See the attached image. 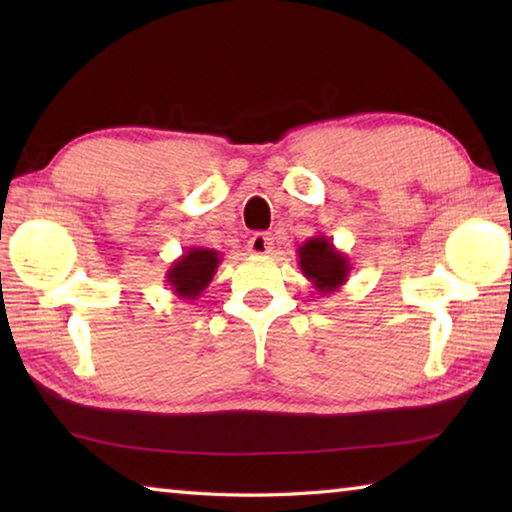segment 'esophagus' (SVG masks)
<instances>
[{"label": "esophagus", "mask_w": 512, "mask_h": 512, "mask_svg": "<svg viewBox=\"0 0 512 512\" xmlns=\"http://www.w3.org/2000/svg\"><path fill=\"white\" fill-rule=\"evenodd\" d=\"M248 250L253 255H257V257L268 255L273 250V239L268 237V235H264V232H257V235H253V237L248 239Z\"/></svg>", "instance_id": "obj_1"}]
</instances>
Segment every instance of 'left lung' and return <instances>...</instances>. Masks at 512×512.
<instances>
[{
  "mask_svg": "<svg viewBox=\"0 0 512 512\" xmlns=\"http://www.w3.org/2000/svg\"><path fill=\"white\" fill-rule=\"evenodd\" d=\"M298 266L302 275L314 284V289L323 296L339 291L348 282L352 264L350 257L341 253L325 235L309 237L298 248Z\"/></svg>",
  "mask_w": 512,
  "mask_h": 512,
  "instance_id": "1",
  "label": "left lung"
}]
</instances>
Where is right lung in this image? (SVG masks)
Returning <instances> with one entry per match:
<instances>
[{"instance_id":"add662e5","label":"right lung","mask_w":512,"mask_h":512,"mask_svg":"<svg viewBox=\"0 0 512 512\" xmlns=\"http://www.w3.org/2000/svg\"><path fill=\"white\" fill-rule=\"evenodd\" d=\"M221 253L214 248L189 246L183 255L173 259L167 268L164 282L169 284L173 296L183 300H196L210 287L216 268L221 264Z\"/></svg>"}]
</instances>
